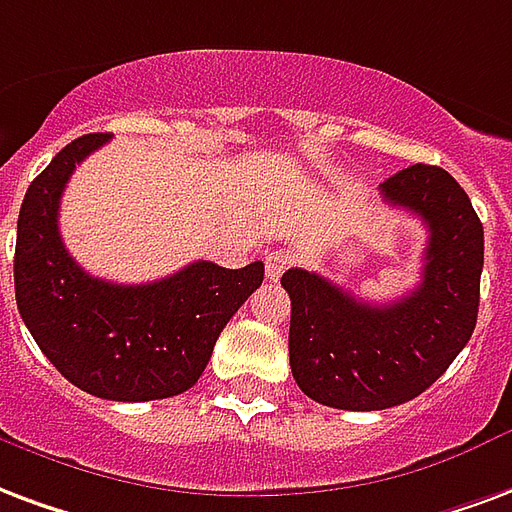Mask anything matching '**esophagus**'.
<instances>
[{
    "label": "esophagus",
    "mask_w": 512,
    "mask_h": 512,
    "mask_svg": "<svg viewBox=\"0 0 512 512\" xmlns=\"http://www.w3.org/2000/svg\"><path fill=\"white\" fill-rule=\"evenodd\" d=\"M290 266H293V255H290V252L276 249V252H268L266 255V276L268 279H274V282L285 274V268Z\"/></svg>",
    "instance_id": "obj_1"
}]
</instances>
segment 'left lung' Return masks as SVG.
I'll list each match as a JSON object with an SVG mask.
<instances>
[{
	"label": "left lung",
	"instance_id": "1",
	"mask_svg": "<svg viewBox=\"0 0 512 512\" xmlns=\"http://www.w3.org/2000/svg\"><path fill=\"white\" fill-rule=\"evenodd\" d=\"M388 206L429 230L420 285L391 304H366L331 279L290 268V369L325 407L388 410L445 374L478 323L483 225L448 170L410 165L382 181Z\"/></svg>",
	"mask_w": 512,
	"mask_h": 512
}]
</instances>
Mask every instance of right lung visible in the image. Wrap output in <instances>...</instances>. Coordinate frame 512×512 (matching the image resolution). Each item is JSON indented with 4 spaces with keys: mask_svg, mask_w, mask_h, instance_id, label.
Returning <instances> with one entry per match:
<instances>
[{
    "mask_svg": "<svg viewBox=\"0 0 512 512\" xmlns=\"http://www.w3.org/2000/svg\"><path fill=\"white\" fill-rule=\"evenodd\" d=\"M108 143L75 138L26 189L15 236V304L48 361L75 388L111 401H154L192 388L219 333L263 285V263H189L149 285L86 274L59 236V200L78 162Z\"/></svg>",
    "mask_w": 512,
    "mask_h": 512,
    "instance_id": "right-lung-1",
    "label": "right lung"
}]
</instances>
